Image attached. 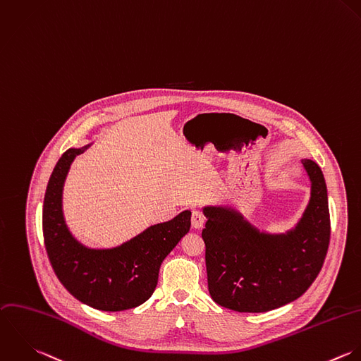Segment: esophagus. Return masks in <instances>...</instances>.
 Returning a JSON list of instances; mask_svg holds the SVG:
<instances>
[{
	"instance_id": "1",
	"label": "esophagus",
	"mask_w": 361,
	"mask_h": 361,
	"mask_svg": "<svg viewBox=\"0 0 361 361\" xmlns=\"http://www.w3.org/2000/svg\"><path fill=\"white\" fill-rule=\"evenodd\" d=\"M203 226H204V216H203V213L199 212V210H195L192 213V227L195 230H200Z\"/></svg>"
}]
</instances>
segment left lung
<instances>
[{
  "instance_id": "left-lung-1",
  "label": "left lung",
  "mask_w": 361,
  "mask_h": 361,
  "mask_svg": "<svg viewBox=\"0 0 361 361\" xmlns=\"http://www.w3.org/2000/svg\"><path fill=\"white\" fill-rule=\"evenodd\" d=\"M301 162L311 196L301 219L284 233L257 228L228 204L203 207L209 293L219 305L271 311L301 297L321 271L331 237L328 190L318 164Z\"/></svg>"
}]
</instances>
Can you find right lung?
<instances>
[{
	"label": "right lung",
	"instance_id": "right-lung-1",
	"mask_svg": "<svg viewBox=\"0 0 361 361\" xmlns=\"http://www.w3.org/2000/svg\"><path fill=\"white\" fill-rule=\"evenodd\" d=\"M68 148L57 161L43 202V237L50 263L61 284L81 302L101 311L141 305L154 293L162 260L190 230V210L111 247H92L70 231L63 192L75 157L91 145Z\"/></svg>",
	"mask_w": 361,
	"mask_h": 361
}]
</instances>
